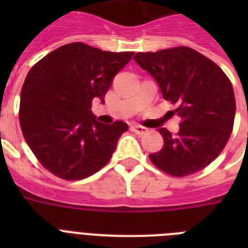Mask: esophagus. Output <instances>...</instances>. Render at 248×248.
Listing matches in <instances>:
<instances>
[{"label":"esophagus","mask_w":248,"mask_h":248,"mask_svg":"<svg viewBox=\"0 0 248 248\" xmlns=\"http://www.w3.org/2000/svg\"><path fill=\"white\" fill-rule=\"evenodd\" d=\"M131 131H134L138 135H144V134L148 132V128L144 127V126H140V124H132Z\"/></svg>","instance_id":"esophagus-1"}]
</instances>
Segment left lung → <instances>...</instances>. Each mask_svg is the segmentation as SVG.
<instances>
[{
  "instance_id": "1",
  "label": "left lung",
  "mask_w": 248,
  "mask_h": 248,
  "mask_svg": "<svg viewBox=\"0 0 248 248\" xmlns=\"http://www.w3.org/2000/svg\"><path fill=\"white\" fill-rule=\"evenodd\" d=\"M134 60L158 82L181 121L172 135L159 128L162 149L152 163L171 176L203 170L223 152L233 131L235 97L231 79L212 60L186 46L138 52Z\"/></svg>"
}]
</instances>
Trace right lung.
<instances>
[{
  "mask_svg": "<svg viewBox=\"0 0 248 248\" xmlns=\"http://www.w3.org/2000/svg\"><path fill=\"white\" fill-rule=\"evenodd\" d=\"M132 55L73 42L31 68L20 93L21 132L38 162L55 176L81 180L112 158L128 126L97 122L91 105L95 97L104 101L113 77Z\"/></svg>",
  "mask_w": 248,
  "mask_h": 248,
  "instance_id": "obj_1",
  "label": "right lung"
}]
</instances>
